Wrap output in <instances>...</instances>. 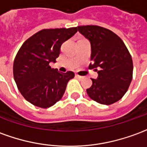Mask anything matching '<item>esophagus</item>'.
<instances>
[{
    "label": "esophagus",
    "mask_w": 147,
    "mask_h": 147,
    "mask_svg": "<svg viewBox=\"0 0 147 147\" xmlns=\"http://www.w3.org/2000/svg\"><path fill=\"white\" fill-rule=\"evenodd\" d=\"M76 77L78 78V79H80V80H82V79H84V77L80 76H79V75H76Z\"/></svg>",
    "instance_id": "esophagus-1"
}]
</instances>
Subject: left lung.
<instances>
[{"label":"left lung","mask_w":147,"mask_h":147,"mask_svg":"<svg viewBox=\"0 0 147 147\" xmlns=\"http://www.w3.org/2000/svg\"><path fill=\"white\" fill-rule=\"evenodd\" d=\"M78 30L91 42L92 64L89 68H95L98 75L96 80L91 79L88 96L105 105L119 101L133 77V61L126 45L112 31L98 25L78 26Z\"/></svg>","instance_id":"obj_1"}]
</instances>
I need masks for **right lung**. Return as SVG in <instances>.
Returning a JSON list of instances; mask_svg holds the SVG:
<instances>
[{"instance_id":"obj_1","label":"right lung","mask_w":147,"mask_h":147,"mask_svg":"<svg viewBox=\"0 0 147 147\" xmlns=\"http://www.w3.org/2000/svg\"><path fill=\"white\" fill-rule=\"evenodd\" d=\"M77 27L42 29L24 42L13 62V76L23 97L34 106L48 108L59 101L72 71L52 68L63 42L76 33Z\"/></svg>"}]
</instances>
